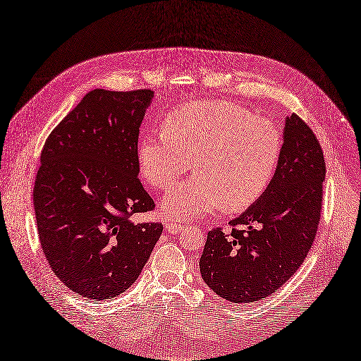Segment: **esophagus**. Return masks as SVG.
<instances>
[{"mask_svg":"<svg viewBox=\"0 0 361 361\" xmlns=\"http://www.w3.org/2000/svg\"><path fill=\"white\" fill-rule=\"evenodd\" d=\"M166 228H167V231L170 233V234H179L180 231H183L186 227H183V226H180V224H176V222H167L166 224Z\"/></svg>","mask_w":361,"mask_h":361,"instance_id":"obj_1","label":"esophagus"}]
</instances>
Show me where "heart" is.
<instances>
[{
    "label": "heart",
    "mask_w": 361,
    "mask_h": 361,
    "mask_svg": "<svg viewBox=\"0 0 361 361\" xmlns=\"http://www.w3.org/2000/svg\"><path fill=\"white\" fill-rule=\"evenodd\" d=\"M282 134L271 121L227 102H192L167 114L164 131L145 135L137 159L145 180L167 190L192 164L198 173L167 192L164 214L186 221L222 204L250 207L278 169Z\"/></svg>",
    "instance_id": "obj_1"
}]
</instances>
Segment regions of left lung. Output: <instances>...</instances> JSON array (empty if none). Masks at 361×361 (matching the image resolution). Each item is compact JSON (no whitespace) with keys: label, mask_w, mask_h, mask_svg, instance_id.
Masks as SVG:
<instances>
[{"label":"left lung","mask_w":361,"mask_h":361,"mask_svg":"<svg viewBox=\"0 0 361 361\" xmlns=\"http://www.w3.org/2000/svg\"><path fill=\"white\" fill-rule=\"evenodd\" d=\"M326 163L307 123L285 118L282 154L269 186L230 231L214 228L200 257L203 281L233 303H251L278 291L312 246L322 206Z\"/></svg>","instance_id":"8db88e82"}]
</instances>
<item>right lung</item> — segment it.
<instances>
[{
	"instance_id": "right-lung-1",
	"label": "right lung",
	"mask_w": 361,
	"mask_h": 361,
	"mask_svg": "<svg viewBox=\"0 0 361 361\" xmlns=\"http://www.w3.org/2000/svg\"><path fill=\"white\" fill-rule=\"evenodd\" d=\"M154 92L94 90L49 134L34 183L42 250L66 287L114 299L139 278L163 224H134L155 203L139 179L140 123Z\"/></svg>"
}]
</instances>
